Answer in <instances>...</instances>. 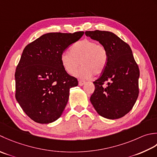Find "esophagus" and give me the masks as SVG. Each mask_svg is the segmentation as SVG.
<instances>
[{"mask_svg": "<svg viewBox=\"0 0 157 157\" xmlns=\"http://www.w3.org/2000/svg\"><path fill=\"white\" fill-rule=\"evenodd\" d=\"M85 81H78V85L80 86H82L83 85H85Z\"/></svg>", "mask_w": 157, "mask_h": 157, "instance_id": "esophagus-1", "label": "esophagus"}]
</instances>
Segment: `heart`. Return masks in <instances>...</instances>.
<instances>
[{"label": "heart", "mask_w": 157, "mask_h": 157, "mask_svg": "<svg viewBox=\"0 0 157 157\" xmlns=\"http://www.w3.org/2000/svg\"><path fill=\"white\" fill-rule=\"evenodd\" d=\"M105 48L95 41L84 39L75 43L70 47V52L62 53L61 63L65 72L74 75L81 63L82 67L76 72V76L86 79L93 75H100L104 72L108 63Z\"/></svg>", "instance_id": "obj_1"}]
</instances>
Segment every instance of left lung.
<instances>
[{
	"label": "left lung",
	"instance_id": "8db88e82",
	"mask_svg": "<svg viewBox=\"0 0 157 157\" xmlns=\"http://www.w3.org/2000/svg\"><path fill=\"white\" fill-rule=\"evenodd\" d=\"M85 35L103 45L108 56L102 75L94 82L95 91L91 103L100 116L119 119L132 109L139 94L140 70L132 49L111 32L86 31ZM105 82H109L103 87Z\"/></svg>",
	"mask_w": 157,
	"mask_h": 157
}]
</instances>
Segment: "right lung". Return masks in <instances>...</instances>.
Instances as JSON below:
<instances>
[{
    "instance_id": "add662e5",
    "label": "right lung",
    "mask_w": 157,
    "mask_h": 157,
    "mask_svg": "<svg viewBox=\"0 0 157 157\" xmlns=\"http://www.w3.org/2000/svg\"><path fill=\"white\" fill-rule=\"evenodd\" d=\"M83 34L47 33L24 48L15 74V98L35 122L51 123L62 114L78 81L65 72L60 57Z\"/></svg>"
}]
</instances>
